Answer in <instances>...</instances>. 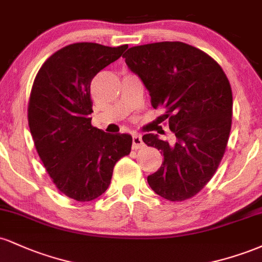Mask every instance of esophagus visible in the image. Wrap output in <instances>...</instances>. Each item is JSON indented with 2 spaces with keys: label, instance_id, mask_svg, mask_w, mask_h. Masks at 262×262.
I'll use <instances>...</instances> for the list:
<instances>
[{
  "label": "esophagus",
  "instance_id": "1",
  "mask_svg": "<svg viewBox=\"0 0 262 262\" xmlns=\"http://www.w3.org/2000/svg\"><path fill=\"white\" fill-rule=\"evenodd\" d=\"M144 148V141L141 139V135L135 133L133 134V149Z\"/></svg>",
  "mask_w": 262,
  "mask_h": 262
}]
</instances>
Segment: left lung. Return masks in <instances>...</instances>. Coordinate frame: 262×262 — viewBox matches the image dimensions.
I'll use <instances>...</instances> for the list:
<instances>
[{"instance_id":"left-lung-1","label":"left lung","mask_w":262,"mask_h":262,"mask_svg":"<svg viewBox=\"0 0 262 262\" xmlns=\"http://www.w3.org/2000/svg\"><path fill=\"white\" fill-rule=\"evenodd\" d=\"M146 87L155 110L165 111L173 143L144 134L161 150V167L148 176L156 194L177 202L193 197L214 175L231 128L233 95L223 69L209 55L181 41L129 48L123 55Z\"/></svg>"}]
</instances>
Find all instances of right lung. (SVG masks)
Here are the masks:
<instances>
[{
  "label": "right lung",
  "instance_id": "obj_1",
  "mask_svg": "<svg viewBox=\"0 0 262 262\" xmlns=\"http://www.w3.org/2000/svg\"><path fill=\"white\" fill-rule=\"evenodd\" d=\"M128 48L75 43L54 53L35 76L28 123L39 158L65 196L89 202L106 192L132 135L91 125V81Z\"/></svg>",
  "mask_w": 262,
  "mask_h": 262
}]
</instances>
